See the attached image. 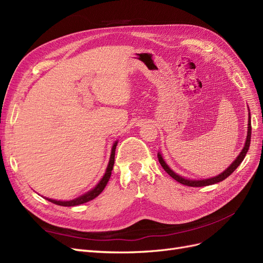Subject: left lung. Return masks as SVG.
Here are the masks:
<instances>
[{
    "label": "left lung",
    "mask_w": 263,
    "mask_h": 263,
    "mask_svg": "<svg viewBox=\"0 0 263 263\" xmlns=\"http://www.w3.org/2000/svg\"><path fill=\"white\" fill-rule=\"evenodd\" d=\"M251 117H250V113H249V118H248V133H247V139H246V142H245V146L241 150V153L239 154V156H238L236 158V160L230 164L228 168L224 171L221 172L220 174H218V176L214 177V178H210V179H204V180H190V179H185L183 178L181 176H179L178 173L174 172L173 170L170 169V166L165 163V161L163 160L162 156L160 155V153H158V159H159V162H160L161 166L164 169V171L169 174V176L171 178H173L176 181L180 182L181 184H184L186 186H193V187H198V186H206V185H212V184H215V183H218L222 180H225L226 178H228L230 174H232L237 168L238 165H239L242 160L245 159L247 153H248L249 150V146H250V138H251Z\"/></svg>",
    "instance_id": "obj_1"
}]
</instances>
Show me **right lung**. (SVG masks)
Listing matches in <instances>:
<instances>
[{"mask_svg": "<svg viewBox=\"0 0 263 263\" xmlns=\"http://www.w3.org/2000/svg\"><path fill=\"white\" fill-rule=\"evenodd\" d=\"M116 146H117V141L114 142V145L112 147V153H110L109 162H108V165H107V168H106L105 174H104V176H103L101 181L98 183V185L95 186L94 189H92L91 191H89V192H86L85 194L79 196V197L74 198V200H71V201H55V200H51V198H47V200H48L51 203H53V204H57V205H60V206H76V205H80V204H83V203H86V202L94 200V198L97 197V196H99L101 194L102 191L104 190V187L106 186L107 182H108V180L110 178V174H112V170H113V166H114V161H115V149H116Z\"/></svg>", "mask_w": 263, "mask_h": 263, "instance_id": "1", "label": "right lung"}]
</instances>
